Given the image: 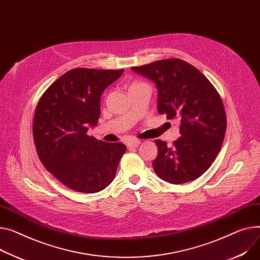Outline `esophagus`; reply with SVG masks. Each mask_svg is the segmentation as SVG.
<instances>
[{
	"label": "esophagus",
	"mask_w": 260,
	"mask_h": 260,
	"mask_svg": "<svg viewBox=\"0 0 260 260\" xmlns=\"http://www.w3.org/2000/svg\"><path fill=\"white\" fill-rule=\"evenodd\" d=\"M141 143V141L139 140V139H134V140H131V141H128L127 143H126V145H127V147H138L139 146V144Z\"/></svg>",
	"instance_id": "1"
}]
</instances>
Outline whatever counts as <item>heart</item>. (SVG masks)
Masks as SVG:
<instances>
[{"instance_id": "1", "label": "heart", "mask_w": 260, "mask_h": 260, "mask_svg": "<svg viewBox=\"0 0 260 260\" xmlns=\"http://www.w3.org/2000/svg\"><path fill=\"white\" fill-rule=\"evenodd\" d=\"M140 82H133L132 84H131V86H129V88H132V86H135V85H137V84H139Z\"/></svg>"}]
</instances>
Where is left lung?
Masks as SVG:
<instances>
[{
	"instance_id": "1",
	"label": "left lung",
	"mask_w": 260,
	"mask_h": 260,
	"mask_svg": "<svg viewBox=\"0 0 260 260\" xmlns=\"http://www.w3.org/2000/svg\"><path fill=\"white\" fill-rule=\"evenodd\" d=\"M158 88V112L180 120L181 137L171 146L155 140L158 155L154 172L171 184H183L201 177L218 154L227 128L221 98L212 83L182 59L168 58L133 67Z\"/></svg>"
}]
</instances>
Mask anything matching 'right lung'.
<instances>
[{"label": "right lung", "instance_id": "right-lung-1", "mask_svg": "<svg viewBox=\"0 0 260 260\" xmlns=\"http://www.w3.org/2000/svg\"><path fill=\"white\" fill-rule=\"evenodd\" d=\"M123 73L76 68L52 83L34 113L33 140L45 168L75 191L95 193L109 186L126 151L86 134L100 117V97Z\"/></svg>", "mask_w": 260, "mask_h": 260}]
</instances>
